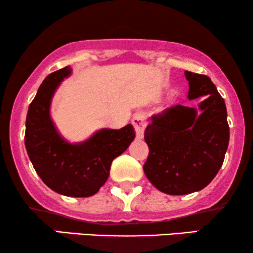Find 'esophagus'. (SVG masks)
Returning a JSON list of instances; mask_svg holds the SVG:
<instances>
[{
  "label": "esophagus",
  "mask_w": 253,
  "mask_h": 253,
  "mask_svg": "<svg viewBox=\"0 0 253 253\" xmlns=\"http://www.w3.org/2000/svg\"><path fill=\"white\" fill-rule=\"evenodd\" d=\"M132 124L135 128L136 138L138 139L143 138L145 127H146V118H145L143 113H138V114H135L132 119Z\"/></svg>",
  "instance_id": "34e87169"
}]
</instances>
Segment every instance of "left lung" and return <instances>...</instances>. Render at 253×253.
Wrapping results in <instances>:
<instances>
[{
  "label": "left lung",
  "mask_w": 253,
  "mask_h": 253,
  "mask_svg": "<svg viewBox=\"0 0 253 253\" xmlns=\"http://www.w3.org/2000/svg\"><path fill=\"white\" fill-rule=\"evenodd\" d=\"M188 98L203 97L199 108L177 104L153 115L145 130L149 157L147 179L159 191L185 195L213 181L225 159L229 141L227 109L206 75L185 71Z\"/></svg>",
  "instance_id": "8db88e82"
}]
</instances>
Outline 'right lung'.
Listing matches in <instances>:
<instances>
[{"mask_svg":"<svg viewBox=\"0 0 253 253\" xmlns=\"http://www.w3.org/2000/svg\"><path fill=\"white\" fill-rule=\"evenodd\" d=\"M70 66L43 80L28 107L25 145L32 164L42 182L58 194L71 197L92 196L109 176L113 159L134 140L130 124L121 129L102 128L82 143H69L51 118V102Z\"/></svg>","mask_w":253,"mask_h":253,"instance_id":"obj_1","label":"right lung"}]
</instances>
